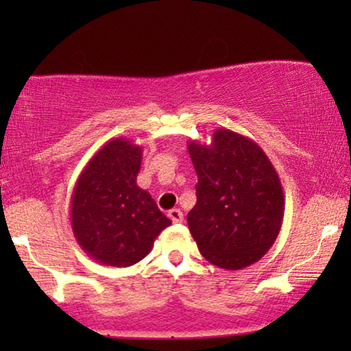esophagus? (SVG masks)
I'll list each match as a JSON object with an SVG mask.
<instances>
[{"label":"esophagus","mask_w":351,"mask_h":351,"mask_svg":"<svg viewBox=\"0 0 351 351\" xmlns=\"http://www.w3.org/2000/svg\"><path fill=\"white\" fill-rule=\"evenodd\" d=\"M167 215H169V219H171L174 223L184 222V214H182L180 209H171L169 213H167Z\"/></svg>","instance_id":"34e87169"}]
</instances>
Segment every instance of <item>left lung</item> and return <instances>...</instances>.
Here are the masks:
<instances>
[{"mask_svg":"<svg viewBox=\"0 0 351 351\" xmlns=\"http://www.w3.org/2000/svg\"><path fill=\"white\" fill-rule=\"evenodd\" d=\"M198 184L189 228L206 261L241 270L265 256L285 217L278 172L252 138L220 128L213 142H189Z\"/></svg>","mask_w":351,"mask_h":351,"instance_id":"left-lung-1","label":"left lung"}]
</instances>
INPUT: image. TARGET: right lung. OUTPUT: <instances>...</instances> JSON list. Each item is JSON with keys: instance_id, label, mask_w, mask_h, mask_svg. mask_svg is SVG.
Wrapping results in <instances>:
<instances>
[{"instance_id": "obj_1", "label": "right lung", "mask_w": 351, "mask_h": 351, "mask_svg": "<svg viewBox=\"0 0 351 351\" xmlns=\"http://www.w3.org/2000/svg\"><path fill=\"white\" fill-rule=\"evenodd\" d=\"M142 147L112 138L84 166L71 195V230L95 262L131 267L150 254L171 220L148 191L137 186Z\"/></svg>"}]
</instances>
